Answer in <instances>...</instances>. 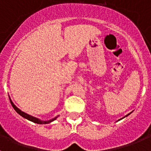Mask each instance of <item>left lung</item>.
Listing matches in <instances>:
<instances>
[{
  "label": "left lung",
  "instance_id": "left-lung-1",
  "mask_svg": "<svg viewBox=\"0 0 151 151\" xmlns=\"http://www.w3.org/2000/svg\"><path fill=\"white\" fill-rule=\"evenodd\" d=\"M130 113H129V114H128V115H126V116H124V117H123V118H125V117L128 116H129V114H130ZM123 118H122V119H123ZM119 120H120V119H119Z\"/></svg>",
  "mask_w": 151,
  "mask_h": 151
}]
</instances>
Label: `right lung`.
<instances>
[{
	"label": "right lung",
	"mask_w": 151,
	"mask_h": 151,
	"mask_svg": "<svg viewBox=\"0 0 151 151\" xmlns=\"http://www.w3.org/2000/svg\"><path fill=\"white\" fill-rule=\"evenodd\" d=\"M10 104H11L12 106H13V109H14V110H16V112H17V113H19V115H20L21 116L23 117V118L26 119H28V120L31 121V122H35V123H37V124H48V123H50V122H53V121L55 120L56 119H57V117L59 116H57V117H55V118H54V119H50V120L42 121V120H41V119H39L36 118V117L32 116L29 115V114H27V113L22 112V110H19V108L17 107V106H16V105L14 104H13V101H12L10 99Z\"/></svg>",
	"instance_id": "obj_1"
}]
</instances>
